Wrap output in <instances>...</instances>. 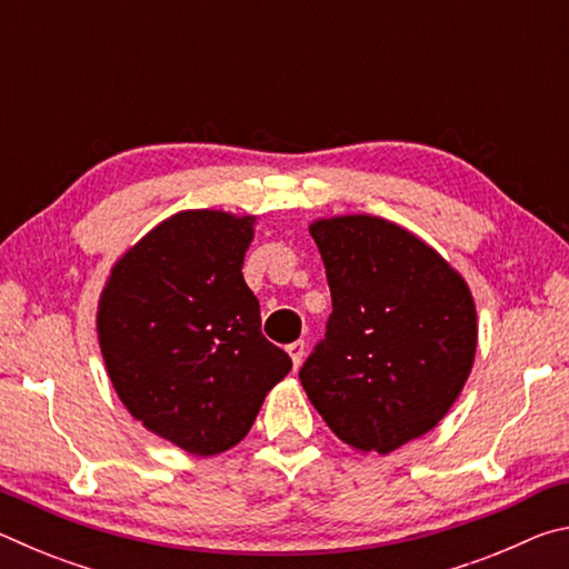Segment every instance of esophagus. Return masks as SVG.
<instances>
[{
    "mask_svg": "<svg viewBox=\"0 0 569 569\" xmlns=\"http://www.w3.org/2000/svg\"><path fill=\"white\" fill-rule=\"evenodd\" d=\"M288 356H291L293 359V366L298 369V366H301V361H303V356H306V343L303 341H293V343H288Z\"/></svg>",
    "mask_w": 569,
    "mask_h": 569,
    "instance_id": "esophagus-1",
    "label": "esophagus"
}]
</instances>
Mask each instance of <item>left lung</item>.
I'll return each mask as SVG.
<instances>
[{
  "label": "left lung",
  "instance_id": "1",
  "mask_svg": "<svg viewBox=\"0 0 569 569\" xmlns=\"http://www.w3.org/2000/svg\"><path fill=\"white\" fill-rule=\"evenodd\" d=\"M333 311L301 366L308 399L356 451L389 455L447 417L477 353L461 273L391 220H313Z\"/></svg>",
  "mask_w": 569,
  "mask_h": 569
}]
</instances>
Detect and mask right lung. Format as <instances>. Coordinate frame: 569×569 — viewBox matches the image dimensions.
I'll return each instance as SVG.
<instances>
[{
    "label": "right lung",
    "instance_id": "add662e5",
    "mask_svg": "<svg viewBox=\"0 0 569 569\" xmlns=\"http://www.w3.org/2000/svg\"><path fill=\"white\" fill-rule=\"evenodd\" d=\"M256 216L182 210L112 266L98 306L104 369L134 419L196 457L243 439L291 356L243 281Z\"/></svg>",
    "mask_w": 569,
    "mask_h": 569
}]
</instances>
